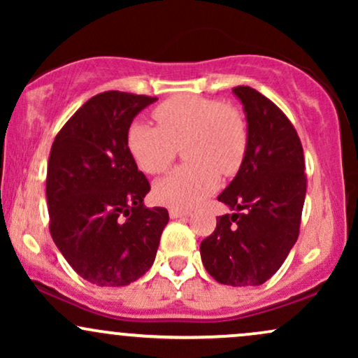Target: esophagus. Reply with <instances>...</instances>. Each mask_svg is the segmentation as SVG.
Wrapping results in <instances>:
<instances>
[{
    "label": "esophagus",
    "instance_id": "esophagus-1",
    "mask_svg": "<svg viewBox=\"0 0 358 358\" xmlns=\"http://www.w3.org/2000/svg\"><path fill=\"white\" fill-rule=\"evenodd\" d=\"M190 210L188 208H178V207H171L170 208V217L171 219H178V217H183V215H188Z\"/></svg>",
    "mask_w": 358,
    "mask_h": 358
}]
</instances>
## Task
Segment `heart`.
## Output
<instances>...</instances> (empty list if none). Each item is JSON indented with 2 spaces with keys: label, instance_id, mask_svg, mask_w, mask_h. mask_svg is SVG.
Segmentation results:
<instances>
[{
  "label": "heart",
  "instance_id": "b5f03b06",
  "mask_svg": "<svg viewBox=\"0 0 358 358\" xmlns=\"http://www.w3.org/2000/svg\"><path fill=\"white\" fill-rule=\"evenodd\" d=\"M158 127L133 122L127 148L148 175H162L183 148L185 165L155 185V196L188 207L207 196L222 176H234L248 155V122L236 106L196 96L171 97L153 110Z\"/></svg>",
  "mask_w": 358,
  "mask_h": 358
}]
</instances>
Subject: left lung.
Wrapping results in <instances>:
<instances>
[{"label": "left lung", "mask_w": 358, "mask_h": 358, "mask_svg": "<svg viewBox=\"0 0 358 358\" xmlns=\"http://www.w3.org/2000/svg\"><path fill=\"white\" fill-rule=\"evenodd\" d=\"M232 90L248 117V155L217 196L234 213L217 217L200 256L220 285L259 286L281 268L299 236L305 156L296 129L273 101L249 85Z\"/></svg>", "instance_id": "obj_1"}]
</instances>
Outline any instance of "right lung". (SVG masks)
Listing matches in <instances>:
<instances>
[{"label": "right lung", "mask_w": 358, "mask_h": 358, "mask_svg": "<svg viewBox=\"0 0 358 358\" xmlns=\"http://www.w3.org/2000/svg\"><path fill=\"white\" fill-rule=\"evenodd\" d=\"M156 97L108 90L90 97L53 141L47 168L52 239L79 276L126 286L153 264L168 210L148 208L150 182L127 148V129Z\"/></svg>", "instance_id": "right-lung-1"}]
</instances>
